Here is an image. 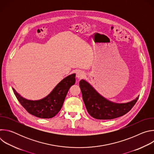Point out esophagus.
<instances>
[{"label": "esophagus", "mask_w": 154, "mask_h": 154, "mask_svg": "<svg viewBox=\"0 0 154 154\" xmlns=\"http://www.w3.org/2000/svg\"><path fill=\"white\" fill-rule=\"evenodd\" d=\"M85 73L83 71H78L76 72V77L78 79H81L85 77Z\"/></svg>", "instance_id": "esophagus-1"}]
</instances>
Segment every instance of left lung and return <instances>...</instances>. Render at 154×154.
Listing matches in <instances>:
<instances>
[{
  "label": "left lung",
  "instance_id": "1",
  "mask_svg": "<svg viewBox=\"0 0 154 154\" xmlns=\"http://www.w3.org/2000/svg\"><path fill=\"white\" fill-rule=\"evenodd\" d=\"M79 85L88 112L97 119H113L124 115L132 108L139 97L127 103H115L101 96L85 80H81Z\"/></svg>",
  "mask_w": 154,
  "mask_h": 154
}]
</instances>
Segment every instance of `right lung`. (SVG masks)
Returning a JSON list of instances; mask_svg holds the SVG:
<instances>
[{"instance_id":"obj_1","label":"right lung","mask_w":154,"mask_h":154,"mask_svg":"<svg viewBox=\"0 0 154 154\" xmlns=\"http://www.w3.org/2000/svg\"><path fill=\"white\" fill-rule=\"evenodd\" d=\"M75 74L63 79L46 97L40 100H32L25 99L18 94L13 88L18 101L31 115L44 119L54 117L63 106L70 87L75 83Z\"/></svg>"}]
</instances>
